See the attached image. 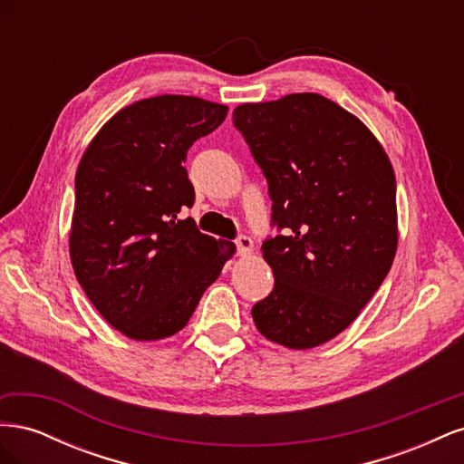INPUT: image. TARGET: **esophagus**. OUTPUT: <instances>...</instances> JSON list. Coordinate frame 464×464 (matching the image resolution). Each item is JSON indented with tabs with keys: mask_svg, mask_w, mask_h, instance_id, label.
I'll return each instance as SVG.
<instances>
[{
	"mask_svg": "<svg viewBox=\"0 0 464 464\" xmlns=\"http://www.w3.org/2000/svg\"><path fill=\"white\" fill-rule=\"evenodd\" d=\"M236 247H237V256H249L254 251V240L249 236H237L236 237Z\"/></svg>",
	"mask_w": 464,
	"mask_h": 464,
	"instance_id": "obj_1",
	"label": "esophagus"
}]
</instances>
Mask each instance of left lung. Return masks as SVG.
Wrapping results in <instances>:
<instances>
[{"mask_svg": "<svg viewBox=\"0 0 464 464\" xmlns=\"http://www.w3.org/2000/svg\"><path fill=\"white\" fill-rule=\"evenodd\" d=\"M232 118L285 230L261 246L275 288L251 315L276 344L319 346L358 317L395 259V172L363 121L321 94L246 102Z\"/></svg>", "mask_w": 464, "mask_h": 464, "instance_id": "1", "label": "left lung"}]
</instances>
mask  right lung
Returning a JSON list of instances; mask_svg holds the SVG:
<instances>
[{
  "mask_svg": "<svg viewBox=\"0 0 464 464\" xmlns=\"http://www.w3.org/2000/svg\"><path fill=\"white\" fill-rule=\"evenodd\" d=\"M227 114L228 106L198 96L145 98L111 116L79 162L73 271L98 314L133 341L184 329L236 254L232 242L178 218L195 199L188 149Z\"/></svg>",
  "mask_w": 464,
  "mask_h": 464,
  "instance_id": "1",
  "label": "right lung"
}]
</instances>
